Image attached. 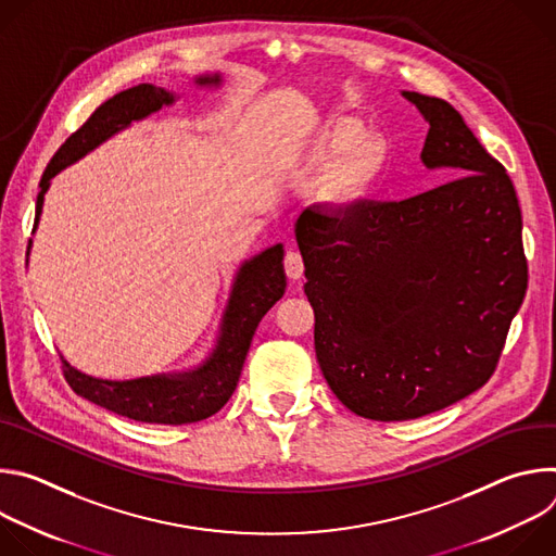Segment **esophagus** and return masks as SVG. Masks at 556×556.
I'll list each match as a JSON object with an SVG mask.
<instances>
[{"instance_id": "obj_1", "label": "esophagus", "mask_w": 556, "mask_h": 556, "mask_svg": "<svg viewBox=\"0 0 556 556\" xmlns=\"http://www.w3.org/2000/svg\"><path fill=\"white\" fill-rule=\"evenodd\" d=\"M283 268H286L288 279H292V281L301 279V275H303V257H301V253L288 251L286 257H283Z\"/></svg>"}]
</instances>
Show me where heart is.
Segmentation results:
<instances>
[{
    "mask_svg": "<svg viewBox=\"0 0 556 556\" xmlns=\"http://www.w3.org/2000/svg\"><path fill=\"white\" fill-rule=\"evenodd\" d=\"M389 161L387 140L378 131H365L354 116L334 114L314 129L305 147V165L324 167L319 198L334 211L363 202L382 178Z\"/></svg>",
    "mask_w": 556,
    "mask_h": 556,
    "instance_id": "1",
    "label": "heart"
}]
</instances>
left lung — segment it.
I'll return each instance as SVG.
<instances>
[{"label":"left lung","mask_w":556,"mask_h":556,"mask_svg":"<svg viewBox=\"0 0 556 556\" xmlns=\"http://www.w3.org/2000/svg\"><path fill=\"white\" fill-rule=\"evenodd\" d=\"M403 97L429 123L425 167L451 180L401 202L314 204L294 224L321 371L350 412L380 422L480 389L528 288L506 169L451 103Z\"/></svg>","instance_id":"8db88e82"}]
</instances>
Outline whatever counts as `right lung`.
Masks as SVG:
<instances>
[{
	"label": "right lung",
	"instance_id": "1",
	"mask_svg": "<svg viewBox=\"0 0 556 556\" xmlns=\"http://www.w3.org/2000/svg\"><path fill=\"white\" fill-rule=\"evenodd\" d=\"M222 84L219 74H202L195 78L200 88H217ZM176 101L174 92L140 84L125 92H118L76 129L52 155L50 165L41 176V191L37 195L35 228L39 224L43 195L50 180L76 163L101 142L129 127L134 121H142L157 112L163 105ZM30 249V247H28ZM286 273H283V247L275 244L253 260L244 262L235 275L228 305L224 309L219 337L208 358L189 369L174 374H157L134 380H103L74 369L63 356V376L70 387L84 395L86 401L125 416L129 420L149 425H189L217 414L232 395L240 380L253 334L262 316L283 296Z\"/></svg>",
	"mask_w": 556,
	"mask_h": 556
}]
</instances>
